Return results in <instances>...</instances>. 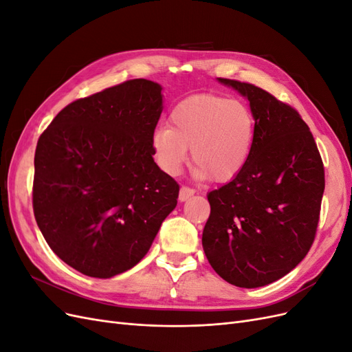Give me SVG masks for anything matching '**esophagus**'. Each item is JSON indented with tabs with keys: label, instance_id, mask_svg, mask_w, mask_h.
<instances>
[{
	"label": "esophagus",
	"instance_id": "34e87169",
	"mask_svg": "<svg viewBox=\"0 0 352 352\" xmlns=\"http://www.w3.org/2000/svg\"><path fill=\"white\" fill-rule=\"evenodd\" d=\"M195 194V189H192V188H189V186H186V185H184V186H180V190H179V199L180 201H186L188 198H190Z\"/></svg>",
	"mask_w": 352,
	"mask_h": 352
}]
</instances>
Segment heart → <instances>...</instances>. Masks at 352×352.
<instances>
[{"instance_id": "1", "label": "heart", "mask_w": 352, "mask_h": 352, "mask_svg": "<svg viewBox=\"0 0 352 352\" xmlns=\"http://www.w3.org/2000/svg\"><path fill=\"white\" fill-rule=\"evenodd\" d=\"M170 127L153 135L157 163L177 175L188 158L197 177L223 184L247 166L255 140V117L247 104L214 94H198L180 101L170 113Z\"/></svg>"}]
</instances>
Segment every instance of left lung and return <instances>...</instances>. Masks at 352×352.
Masks as SVG:
<instances>
[{"label": "left lung", "mask_w": 352, "mask_h": 352, "mask_svg": "<svg viewBox=\"0 0 352 352\" xmlns=\"http://www.w3.org/2000/svg\"><path fill=\"white\" fill-rule=\"evenodd\" d=\"M219 80L248 98L255 140L242 172L207 195L202 247L220 278L258 287L283 278L310 251L324 167L313 133L289 104L252 83Z\"/></svg>", "instance_id": "left-lung-1"}]
</instances>
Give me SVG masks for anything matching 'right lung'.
Returning a JSON list of instances; mask_svg holds the SVG:
<instances>
[{
  "instance_id": "add662e5",
  "label": "right lung",
  "mask_w": 352,
  "mask_h": 352,
  "mask_svg": "<svg viewBox=\"0 0 352 352\" xmlns=\"http://www.w3.org/2000/svg\"><path fill=\"white\" fill-rule=\"evenodd\" d=\"M162 111V87L132 79L70 102L39 136L34 214L50 248L82 274L132 269L177 204V182L153 158Z\"/></svg>"
}]
</instances>
